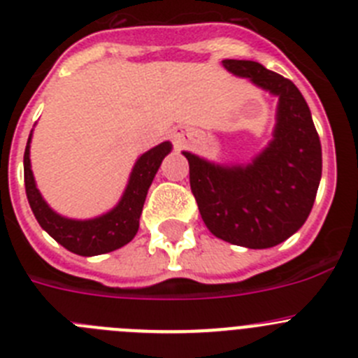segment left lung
Listing matches in <instances>:
<instances>
[{
  "label": "left lung",
  "instance_id": "8db88e82",
  "mask_svg": "<svg viewBox=\"0 0 358 358\" xmlns=\"http://www.w3.org/2000/svg\"><path fill=\"white\" fill-rule=\"evenodd\" d=\"M224 68L278 94L274 140L248 166H220L185 152L189 188L217 238L249 249L274 248L294 235L314 206L322 172L319 134L294 82L255 61Z\"/></svg>",
  "mask_w": 358,
  "mask_h": 358
}]
</instances>
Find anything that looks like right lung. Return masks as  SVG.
Listing matches in <instances>:
<instances>
[{
    "instance_id": "1",
    "label": "right lung",
    "mask_w": 358,
    "mask_h": 358,
    "mask_svg": "<svg viewBox=\"0 0 358 358\" xmlns=\"http://www.w3.org/2000/svg\"><path fill=\"white\" fill-rule=\"evenodd\" d=\"M30 140L31 136L28 138L23 159L24 188H27L28 202L37 222L52 238H55L68 251L80 256H96L116 251L134 238L140 227V215L148 188L154 181L161 161L172 148L169 141L145 152L143 156L136 161L127 189L115 210L91 220H71V218L57 215L41 197L30 169Z\"/></svg>"
}]
</instances>
